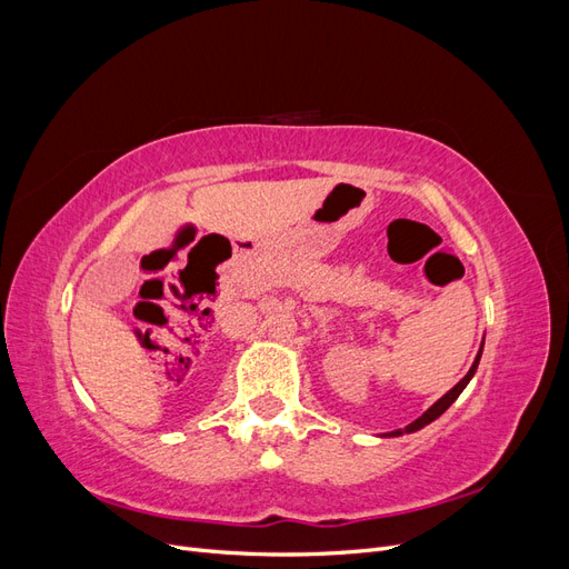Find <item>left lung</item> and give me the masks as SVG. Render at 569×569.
Returning <instances> with one entry per match:
<instances>
[{"label": "left lung", "instance_id": "obj_1", "mask_svg": "<svg viewBox=\"0 0 569 569\" xmlns=\"http://www.w3.org/2000/svg\"><path fill=\"white\" fill-rule=\"evenodd\" d=\"M481 349H485V343H481V347H479V353H477V358H475V363H472V368L468 370V375H465L462 377V380L453 387V389H449V391H446L443 396H441V399L435 403V406H429L425 412H422V416L418 418V420H412L410 425H406L403 429H393V432H387L385 437H401V435H410V432H418V429H422L425 425H429V422H435L439 416H443V412L446 410H449V406L458 399V396L462 393V389L465 387H468L470 385V380H472V377H475V372H477V366H479V358H481Z\"/></svg>", "mask_w": 569, "mask_h": 569}]
</instances>
